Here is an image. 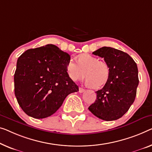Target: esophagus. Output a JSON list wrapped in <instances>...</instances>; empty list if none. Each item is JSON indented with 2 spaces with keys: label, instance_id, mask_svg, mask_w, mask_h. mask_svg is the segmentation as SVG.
I'll list each match as a JSON object with an SVG mask.
<instances>
[{
  "label": "esophagus",
  "instance_id": "1",
  "mask_svg": "<svg viewBox=\"0 0 152 152\" xmlns=\"http://www.w3.org/2000/svg\"><path fill=\"white\" fill-rule=\"evenodd\" d=\"M85 89H83V88H82V87H79V92H80V93L85 92Z\"/></svg>",
  "mask_w": 152,
  "mask_h": 152
}]
</instances>
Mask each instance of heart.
Instances as JSON below:
<instances>
[{"instance_id":"b5f03b06","label":"heart","mask_w":152,"mask_h":152,"mask_svg":"<svg viewBox=\"0 0 152 152\" xmlns=\"http://www.w3.org/2000/svg\"><path fill=\"white\" fill-rule=\"evenodd\" d=\"M76 63L71 60L67 63L66 73L72 81H78L85 75V83L95 89L103 87L110 78V67L96 56L82 54L77 56Z\"/></svg>"}]
</instances>
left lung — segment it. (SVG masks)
I'll return each mask as SVG.
<instances>
[{
	"mask_svg": "<svg viewBox=\"0 0 152 152\" xmlns=\"http://www.w3.org/2000/svg\"><path fill=\"white\" fill-rule=\"evenodd\" d=\"M93 54L104 58L109 65L110 78L104 87L96 91L97 99L89 110L105 121L117 120L134 102L139 85L137 63L126 53L110 47H102Z\"/></svg>",
	"mask_w": 152,
	"mask_h": 152,
	"instance_id": "left-lung-1",
	"label": "left lung"
}]
</instances>
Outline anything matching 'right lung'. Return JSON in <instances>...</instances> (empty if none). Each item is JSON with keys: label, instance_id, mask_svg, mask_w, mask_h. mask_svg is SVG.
<instances>
[{"label": "right lung", "instance_id": "right-lung-1", "mask_svg": "<svg viewBox=\"0 0 152 152\" xmlns=\"http://www.w3.org/2000/svg\"><path fill=\"white\" fill-rule=\"evenodd\" d=\"M70 56L53 44L29 49L18 58L14 91L23 111L35 119L53 115L78 87L66 73Z\"/></svg>", "mask_w": 152, "mask_h": 152}]
</instances>
